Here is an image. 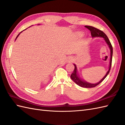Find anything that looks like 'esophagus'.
<instances>
[{"label": "esophagus", "mask_w": 125, "mask_h": 125, "mask_svg": "<svg viewBox=\"0 0 125 125\" xmlns=\"http://www.w3.org/2000/svg\"><path fill=\"white\" fill-rule=\"evenodd\" d=\"M72 58H71V59H70V61H71V60H72Z\"/></svg>", "instance_id": "obj_1"}]
</instances>
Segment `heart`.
I'll list each match as a JSON object with an SVG mask.
<instances>
[{
    "label": "heart",
    "mask_w": 125,
    "mask_h": 125,
    "mask_svg": "<svg viewBox=\"0 0 125 125\" xmlns=\"http://www.w3.org/2000/svg\"><path fill=\"white\" fill-rule=\"evenodd\" d=\"M80 35H81V34H80Z\"/></svg>",
    "instance_id": "1"
}]
</instances>
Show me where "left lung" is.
<instances>
[{
    "instance_id": "obj_1",
    "label": "left lung",
    "mask_w": 125,
    "mask_h": 125,
    "mask_svg": "<svg viewBox=\"0 0 125 125\" xmlns=\"http://www.w3.org/2000/svg\"><path fill=\"white\" fill-rule=\"evenodd\" d=\"M84 27L85 28H88L89 30L90 31L91 36L92 37H103L104 38V40H105V42L107 43L110 49V52H111L110 62V65H109V70L108 71L107 74H105V75L103 78V79H102V80H101L98 83H95V84L89 83L85 82L84 81L82 80L81 79H80V78H79V76H78V75L77 74V69H76V66L74 64V71H73V73H72V74L71 75V78L72 79V80L74 81L76 84H78V85L80 86V87H81L94 88V87H96V86L100 84L101 82H102V81H103L105 78H106V76L109 74V73L110 69H111V66L113 49V46H112V45L110 43L109 40V38H108L107 36L102 31L99 30V29H97V28H96L93 26H84Z\"/></svg>"
}]
</instances>
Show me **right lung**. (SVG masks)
<instances>
[{
	"instance_id": "obj_1",
	"label": "right lung",
	"mask_w": 125,
	"mask_h": 125,
	"mask_svg": "<svg viewBox=\"0 0 125 125\" xmlns=\"http://www.w3.org/2000/svg\"><path fill=\"white\" fill-rule=\"evenodd\" d=\"M20 34H18V35H17V37H16V38H17V37H18V35H20Z\"/></svg>"
}]
</instances>
